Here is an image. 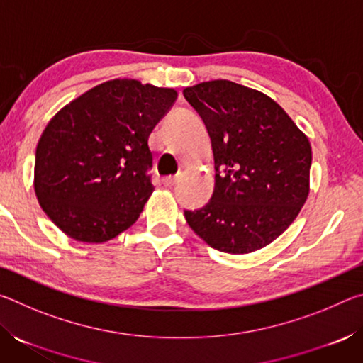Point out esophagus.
<instances>
[{
    "label": "esophagus",
    "mask_w": 363,
    "mask_h": 363,
    "mask_svg": "<svg viewBox=\"0 0 363 363\" xmlns=\"http://www.w3.org/2000/svg\"><path fill=\"white\" fill-rule=\"evenodd\" d=\"M176 181H177L176 176H167L163 179V184H164V187H173L174 184H176Z\"/></svg>",
    "instance_id": "1"
}]
</instances>
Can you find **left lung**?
<instances>
[{
  "label": "left lung",
  "instance_id": "8db88e82",
  "mask_svg": "<svg viewBox=\"0 0 363 363\" xmlns=\"http://www.w3.org/2000/svg\"><path fill=\"white\" fill-rule=\"evenodd\" d=\"M203 120L214 155V190L187 224L211 248L245 255L284 233L309 194V139L277 102L227 79L184 89Z\"/></svg>",
  "mask_w": 363,
  "mask_h": 363
}]
</instances>
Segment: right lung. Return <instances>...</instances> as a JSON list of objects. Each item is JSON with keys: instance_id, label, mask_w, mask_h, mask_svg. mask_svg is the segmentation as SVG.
Returning a JSON list of instances; mask_svg holds the SVG:
<instances>
[{"instance_id": "1", "label": "right lung", "mask_w": 363, "mask_h": 363, "mask_svg": "<svg viewBox=\"0 0 363 363\" xmlns=\"http://www.w3.org/2000/svg\"><path fill=\"white\" fill-rule=\"evenodd\" d=\"M177 93L112 79L54 115L36 145L35 192L49 219L78 242L112 240L153 192L149 136Z\"/></svg>"}]
</instances>
